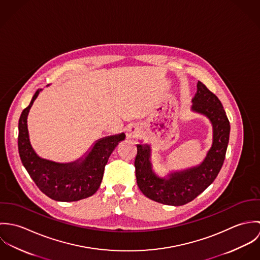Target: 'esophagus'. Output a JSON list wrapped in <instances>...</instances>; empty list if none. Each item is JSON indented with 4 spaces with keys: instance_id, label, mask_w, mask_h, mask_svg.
Returning <instances> with one entry per match:
<instances>
[{
    "instance_id": "obj_1",
    "label": "esophagus",
    "mask_w": 260,
    "mask_h": 260,
    "mask_svg": "<svg viewBox=\"0 0 260 260\" xmlns=\"http://www.w3.org/2000/svg\"><path fill=\"white\" fill-rule=\"evenodd\" d=\"M138 133H139V128L137 126L130 125L126 129V136H127V138H135L138 135Z\"/></svg>"
}]
</instances>
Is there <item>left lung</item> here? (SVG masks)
Returning <instances> with one entry per match:
<instances>
[{"instance_id": "left-lung-1", "label": "left lung", "mask_w": 260, "mask_h": 260, "mask_svg": "<svg viewBox=\"0 0 260 260\" xmlns=\"http://www.w3.org/2000/svg\"><path fill=\"white\" fill-rule=\"evenodd\" d=\"M192 102V110L207 116L213 125V143L200 165L159 178L151 167L150 147L137 145V185L146 197L162 204L180 206L195 199L215 180L225 159L230 124L220 100L199 81Z\"/></svg>"}]
</instances>
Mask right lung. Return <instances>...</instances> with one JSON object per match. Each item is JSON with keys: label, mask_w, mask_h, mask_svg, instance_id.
<instances>
[{"label": "right lung", "mask_w": 260, "mask_h": 260, "mask_svg": "<svg viewBox=\"0 0 260 260\" xmlns=\"http://www.w3.org/2000/svg\"><path fill=\"white\" fill-rule=\"evenodd\" d=\"M40 91H36L19 120L18 148L21 161L39 189L54 200L69 202L92 196L100 187L113 150L125 139V134L100 139L85 159L72 163L60 164L40 158L31 146L27 126L28 113Z\"/></svg>", "instance_id": "right-lung-1"}]
</instances>
